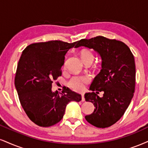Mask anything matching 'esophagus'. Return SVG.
<instances>
[{
	"mask_svg": "<svg viewBox=\"0 0 148 148\" xmlns=\"http://www.w3.org/2000/svg\"><path fill=\"white\" fill-rule=\"evenodd\" d=\"M81 101H85V97H84V94H81Z\"/></svg>",
	"mask_w": 148,
	"mask_h": 148,
	"instance_id": "34e87169",
	"label": "esophagus"
}]
</instances>
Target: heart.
I'll list each match as a JSON object with an SVG mask.
<instances>
[{
    "label": "heart",
    "instance_id": "b5f03b06",
    "mask_svg": "<svg viewBox=\"0 0 148 148\" xmlns=\"http://www.w3.org/2000/svg\"><path fill=\"white\" fill-rule=\"evenodd\" d=\"M81 57L83 62L87 60H94L92 53L88 49H83L81 52ZM89 82V79L83 76H74L69 81L68 85L71 88L76 91H83L85 88V85Z\"/></svg>",
    "mask_w": 148,
    "mask_h": 148
}]
</instances>
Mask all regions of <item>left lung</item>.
Wrapping results in <instances>:
<instances>
[{"instance_id":"1","label":"left lung","mask_w":148,"mask_h":148,"mask_svg":"<svg viewBox=\"0 0 148 148\" xmlns=\"http://www.w3.org/2000/svg\"><path fill=\"white\" fill-rule=\"evenodd\" d=\"M81 46L93 49L101 58V69L90 85L92 92L85 94L95 108L85 118L95 127H110L121 118L134 96V57L124 42L103 36L82 39L76 48ZM99 91L104 92L103 97L97 96Z\"/></svg>"}]
</instances>
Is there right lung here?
Segmentation results:
<instances>
[{"instance_id":"obj_1","label":"right lung","mask_w":148,"mask_h":148,"mask_svg":"<svg viewBox=\"0 0 148 148\" xmlns=\"http://www.w3.org/2000/svg\"><path fill=\"white\" fill-rule=\"evenodd\" d=\"M78 42L60 40L37 42L23 51L16 73L15 88L23 110L32 121L49 127L63 119L70 101L79 102L81 96L65 88L60 94L52 92L53 81L61 76L65 56Z\"/></svg>"}]
</instances>
